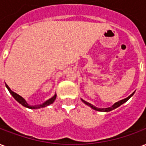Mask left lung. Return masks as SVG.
Segmentation results:
<instances>
[{
    "label": "left lung",
    "instance_id": "left-lung-1",
    "mask_svg": "<svg viewBox=\"0 0 146 146\" xmlns=\"http://www.w3.org/2000/svg\"><path fill=\"white\" fill-rule=\"evenodd\" d=\"M134 93H135V92H133L131 95H130V96H128L127 98H124V99H122V100H120V101L116 102V103H115V104H113V106H111V107L106 108V109H100V108L95 107V106H93V105H92L91 103H89V102H88L84 101V100H83V99H81V100H82V102H84V103H85L87 106H89L92 108V109H93V110H97V111H101V112H110V111H111V110H114V109H116V108L119 107V106H121V105L123 104L124 102H126L128 100L129 98L131 97L132 95H134Z\"/></svg>",
    "mask_w": 146,
    "mask_h": 146
}]
</instances>
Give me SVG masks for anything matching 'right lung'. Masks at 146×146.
<instances>
[{
    "label": "right lung",
    "mask_w": 146,
    "mask_h": 146,
    "mask_svg": "<svg viewBox=\"0 0 146 146\" xmlns=\"http://www.w3.org/2000/svg\"><path fill=\"white\" fill-rule=\"evenodd\" d=\"M5 86H6V88H7L8 91H9L10 94L13 96V98H14L15 99L19 102V103H20L22 106H25V107H27V108H29V109H40V108L46 107V106H49L50 104H52V103L54 102V100H55V98H56V94H55L52 98H51L50 99L47 100V101L45 102H44L43 104L36 105V106H30V105H29L28 103H27V102H26V100H25L23 97H21L20 95H19L18 94H16L15 92H12L11 89H10V88H9L6 84H5Z\"/></svg>",
    "instance_id": "add662e5"
}]
</instances>
